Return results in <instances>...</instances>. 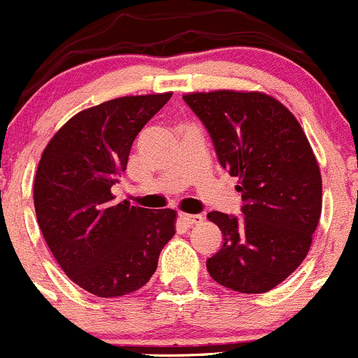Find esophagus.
Masks as SVG:
<instances>
[{"label":"esophagus","mask_w":358,"mask_h":358,"mask_svg":"<svg viewBox=\"0 0 358 358\" xmlns=\"http://www.w3.org/2000/svg\"><path fill=\"white\" fill-rule=\"evenodd\" d=\"M179 220H181L185 224H188V227H192V224L202 223L203 217L200 216V214H185V213H181V214H179Z\"/></svg>","instance_id":"esophagus-1"}]
</instances>
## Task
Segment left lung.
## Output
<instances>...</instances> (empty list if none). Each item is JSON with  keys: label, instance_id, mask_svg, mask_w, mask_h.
<instances>
[{"label": "left lung", "instance_id": "left-lung-1", "mask_svg": "<svg viewBox=\"0 0 358 358\" xmlns=\"http://www.w3.org/2000/svg\"><path fill=\"white\" fill-rule=\"evenodd\" d=\"M203 122L217 162L243 193V216L207 214L223 246L210 278L241 294H265L308 255L322 214V176L295 115L264 93L213 91L182 96Z\"/></svg>", "mask_w": 358, "mask_h": 358}]
</instances>
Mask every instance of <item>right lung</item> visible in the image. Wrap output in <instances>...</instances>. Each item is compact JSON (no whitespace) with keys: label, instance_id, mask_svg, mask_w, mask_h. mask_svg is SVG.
Returning <instances> with one entry per match:
<instances>
[{"label":"right lung","instance_id":"1","mask_svg":"<svg viewBox=\"0 0 358 358\" xmlns=\"http://www.w3.org/2000/svg\"><path fill=\"white\" fill-rule=\"evenodd\" d=\"M172 93L122 96L86 108L50 138L35 176L40 230L64 274L96 297L148 283L176 234V210L115 202L131 145Z\"/></svg>","mask_w":358,"mask_h":358}]
</instances>
